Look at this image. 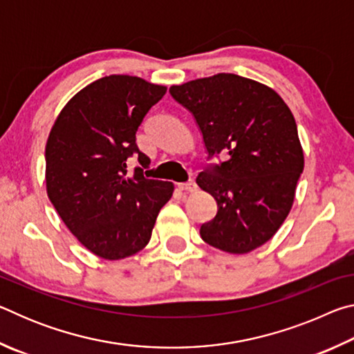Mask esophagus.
Wrapping results in <instances>:
<instances>
[{
	"label": "esophagus",
	"mask_w": 354,
	"mask_h": 354,
	"mask_svg": "<svg viewBox=\"0 0 354 354\" xmlns=\"http://www.w3.org/2000/svg\"><path fill=\"white\" fill-rule=\"evenodd\" d=\"M178 187L181 190H185V192H195L196 190V183L194 181V179H189L187 183L178 184Z\"/></svg>",
	"instance_id": "34e87169"
}]
</instances>
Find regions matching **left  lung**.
Instances as JSON below:
<instances>
[{"label": "left lung", "instance_id": "1", "mask_svg": "<svg viewBox=\"0 0 354 354\" xmlns=\"http://www.w3.org/2000/svg\"><path fill=\"white\" fill-rule=\"evenodd\" d=\"M170 93L194 115L209 159L227 154L196 178L218 207L201 239L226 253H250L270 241L293 205L304 169L295 118L273 88L232 73L171 86Z\"/></svg>", "mask_w": 354, "mask_h": 354}]
</instances>
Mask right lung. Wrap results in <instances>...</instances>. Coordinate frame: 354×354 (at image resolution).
<instances>
[{
	"label": "right lung",
	"mask_w": 354,
	"mask_h": 354,
	"mask_svg": "<svg viewBox=\"0 0 354 354\" xmlns=\"http://www.w3.org/2000/svg\"><path fill=\"white\" fill-rule=\"evenodd\" d=\"M165 92L137 76H104L65 104L48 136V198L71 234L103 259L145 248L171 198V183L143 175L149 159L136 143L143 117ZM133 155L142 167L129 174Z\"/></svg>",
	"instance_id": "1"
}]
</instances>
